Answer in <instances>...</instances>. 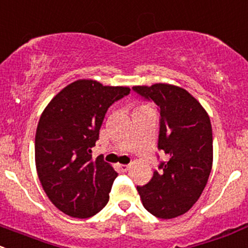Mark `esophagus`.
<instances>
[{
	"label": "esophagus",
	"instance_id": "obj_1",
	"mask_svg": "<svg viewBox=\"0 0 248 248\" xmlns=\"http://www.w3.org/2000/svg\"><path fill=\"white\" fill-rule=\"evenodd\" d=\"M130 167H131L130 165H119L118 166V168L121 170V172H126V170H130Z\"/></svg>",
	"mask_w": 248,
	"mask_h": 248
}]
</instances>
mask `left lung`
<instances>
[{
  "label": "left lung",
  "mask_w": 248,
  "mask_h": 248,
  "mask_svg": "<svg viewBox=\"0 0 248 248\" xmlns=\"http://www.w3.org/2000/svg\"><path fill=\"white\" fill-rule=\"evenodd\" d=\"M135 92L159 107L157 148L167 156L152 180L137 186L143 206L170 219L183 215L198 201L213 167V130L203 106L187 91L168 83L135 86Z\"/></svg>",
  "instance_id": "1"
}]
</instances>
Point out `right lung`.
Wrapping results in <instances>:
<instances>
[{
  "label": "right lung",
  "instance_id": "1",
  "mask_svg": "<svg viewBox=\"0 0 248 248\" xmlns=\"http://www.w3.org/2000/svg\"><path fill=\"white\" fill-rule=\"evenodd\" d=\"M129 87L78 80L63 88L40 116L35 132V167L53 205L71 217L88 218L108 202L118 173L103 155L92 157L108 107Z\"/></svg>",
  "mask_w": 248,
  "mask_h": 248
}]
</instances>
